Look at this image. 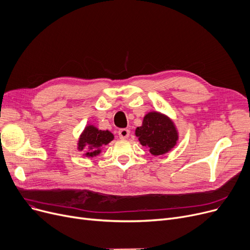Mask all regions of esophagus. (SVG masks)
I'll return each instance as SVG.
<instances>
[{"label":"esophagus","instance_id":"34e87169","mask_svg":"<svg viewBox=\"0 0 250 250\" xmlns=\"http://www.w3.org/2000/svg\"><path fill=\"white\" fill-rule=\"evenodd\" d=\"M129 133H130V131H129V129H127V128H122V129H120L118 131L119 137L122 138V139L127 138L129 136Z\"/></svg>","mask_w":250,"mask_h":250}]
</instances>
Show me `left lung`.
I'll use <instances>...</instances> for the list:
<instances>
[{"instance_id": "obj_1", "label": "left lung", "mask_w": 250, "mask_h": 250, "mask_svg": "<svg viewBox=\"0 0 250 250\" xmlns=\"http://www.w3.org/2000/svg\"><path fill=\"white\" fill-rule=\"evenodd\" d=\"M140 144L148 146L153 156H160L171 150L178 140V133L168 117L158 112L146 115L144 122L135 130Z\"/></svg>"}]
</instances>
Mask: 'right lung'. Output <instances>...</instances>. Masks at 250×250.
I'll return each instance as SVG.
<instances>
[{
  "mask_svg": "<svg viewBox=\"0 0 250 250\" xmlns=\"http://www.w3.org/2000/svg\"><path fill=\"white\" fill-rule=\"evenodd\" d=\"M113 139L114 135L110 131H108V130L103 131V130H99L98 128L90 125L87 126L81 134L78 141V149L83 150L84 147H89L90 151L86 152L85 156H97V154L101 152L100 147L108 145Z\"/></svg>",
  "mask_w": 250,
  "mask_h": 250,
  "instance_id": "right-lung-1",
  "label": "right lung"
}]
</instances>
